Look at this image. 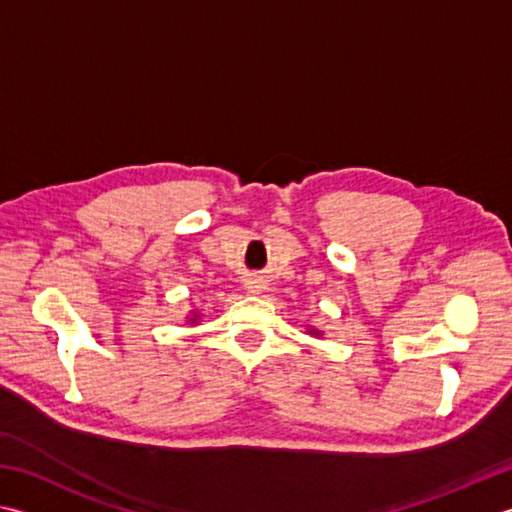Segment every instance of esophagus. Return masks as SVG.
Listing matches in <instances>:
<instances>
[{
    "instance_id": "esophagus-1",
    "label": "esophagus",
    "mask_w": 512,
    "mask_h": 512,
    "mask_svg": "<svg viewBox=\"0 0 512 512\" xmlns=\"http://www.w3.org/2000/svg\"><path fill=\"white\" fill-rule=\"evenodd\" d=\"M248 293H259V288H262V286H259L257 282H248Z\"/></svg>"
}]
</instances>
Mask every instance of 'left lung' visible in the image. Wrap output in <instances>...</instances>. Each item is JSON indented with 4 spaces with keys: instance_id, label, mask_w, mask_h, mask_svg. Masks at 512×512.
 I'll use <instances>...</instances> for the list:
<instances>
[{
    "instance_id": "1",
    "label": "left lung",
    "mask_w": 512,
    "mask_h": 512,
    "mask_svg": "<svg viewBox=\"0 0 512 512\" xmlns=\"http://www.w3.org/2000/svg\"><path fill=\"white\" fill-rule=\"evenodd\" d=\"M308 333L310 335H322V330H317L315 326H308Z\"/></svg>"
}]
</instances>
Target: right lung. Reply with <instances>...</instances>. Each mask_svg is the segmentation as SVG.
I'll return each mask as SVG.
<instances>
[{"label": "right lung", "mask_w": 512, "mask_h": 512, "mask_svg": "<svg viewBox=\"0 0 512 512\" xmlns=\"http://www.w3.org/2000/svg\"><path fill=\"white\" fill-rule=\"evenodd\" d=\"M197 319H199V313H195V310H193V313H190V317H188V322L197 324Z\"/></svg>", "instance_id": "1"}]
</instances>
